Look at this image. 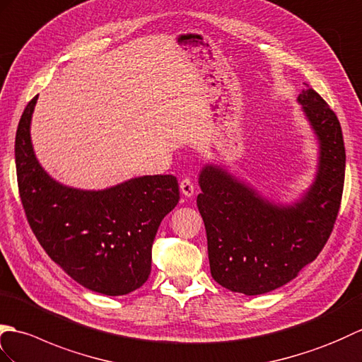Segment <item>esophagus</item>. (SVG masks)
Listing matches in <instances>:
<instances>
[{
    "label": "esophagus",
    "instance_id": "1",
    "mask_svg": "<svg viewBox=\"0 0 362 362\" xmlns=\"http://www.w3.org/2000/svg\"><path fill=\"white\" fill-rule=\"evenodd\" d=\"M180 189H181V192H182V195L187 197V198L194 197V194H195L194 182H192L189 178H184V180L180 182Z\"/></svg>",
    "mask_w": 362,
    "mask_h": 362
}]
</instances>
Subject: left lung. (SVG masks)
<instances>
[{
  "label": "left lung",
  "mask_w": 362,
  "mask_h": 362,
  "mask_svg": "<svg viewBox=\"0 0 362 362\" xmlns=\"http://www.w3.org/2000/svg\"><path fill=\"white\" fill-rule=\"evenodd\" d=\"M319 142L317 173L293 204H276L220 165L199 172L211 274L234 293L257 296L288 284L316 259L339 212L345 147L334 111L305 88L297 98Z\"/></svg>",
  "instance_id": "1"
}]
</instances>
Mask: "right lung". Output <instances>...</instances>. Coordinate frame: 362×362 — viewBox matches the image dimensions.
Wrapping results in <instances>:
<instances>
[{
  "label": "right lung",
  "mask_w": 362,
  "mask_h": 362,
  "mask_svg": "<svg viewBox=\"0 0 362 362\" xmlns=\"http://www.w3.org/2000/svg\"><path fill=\"white\" fill-rule=\"evenodd\" d=\"M35 95L15 136L20 198L47 255L94 293L124 296L147 282L151 246L164 216L180 202L173 175H147L103 190L63 186L40 165L30 141Z\"/></svg>",
  "instance_id": "1"
}]
</instances>
